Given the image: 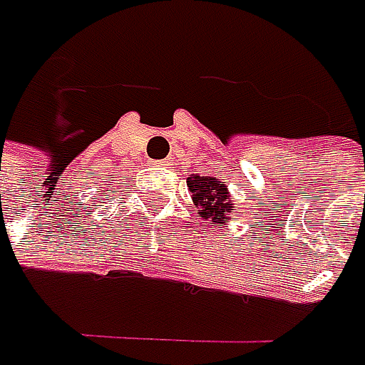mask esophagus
I'll return each instance as SVG.
<instances>
[{
    "mask_svg": "<svg viewBox=\"0 0 365 365\" xmlns=\"http://www.w3.org/2000/svg\"><path fill=\"white\" fill-rule=\"evenodd\" d=\"M154 166H160V168H164V166H168V160H156L154 162Z\"/></svg>",
    "mask_w": 365,
    "mask_h": 365,
    "instance_id": "obj_1",
    "label": "esophagus"
}]
</instances>
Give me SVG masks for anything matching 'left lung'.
<instances>
[{
	"label": "left lung",
	"mask_w": 365,
	"mask_h": 365,
	"mask_svg": "<svg viewBox=\"0 0 365 365\" xmlns=\"http://www.w3.org/2000/svg\"><path fill=\"white\" fill-rule=\"evenodd\" d=\"M187 182L192 190V201L199 207L201 219L213 221L215 225L223 223L225 215L233 211L225 185H221V180L213 176H189Z\"/></svg>",
	"instance_id": "8db88e82"
}]
</instances>
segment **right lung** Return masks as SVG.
<instances>
[{
  "mask_svg": "<svg viewBox=\"0 0 365 365\" xmlns=\"http://www.w3.org/2000/svg\"><path fill=\"white\" fill-rule=\"evenodd\" d=\"M107 197H109V195H106V199H107Z\"/></svg>",
  "mask_w": 365,
  "mask_h": 365,
  "instance_id": "obj_1",
  "label": "right lung"
}]
</instances>
